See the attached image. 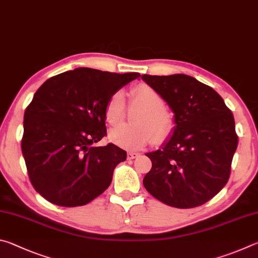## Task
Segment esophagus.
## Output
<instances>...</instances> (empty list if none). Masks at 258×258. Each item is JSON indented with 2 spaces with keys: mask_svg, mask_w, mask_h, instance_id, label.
<instances>
[{
  "mask_svg": "<svg viewBox=\"0 0 258 258\" xmlns=\"http://www.w3.org/2000/svg\"><path fill=\"white\" fill-rule=\"evenodd\" d=\"M139 154H138V153L137 152H128V159L129 160H134V159H136V157L138 156Z\"/></svg>",
  "mask_w": 258,
  "mask_h": 258,
  "instance_id": "1",
  "label": "esophagus"
}]
</instances>
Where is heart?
Returning a JSON list of instances; mask_svg holds the SVG:
<instances>
[{"label":"heart","instance_id":"heart-1","mask_svg":"<svg viewBox=\"0 0 258 258\" xmlns=\"http://www.w3.org/2000/svg\"><path fill=\"white\" fill-rule=\"evenodd\" d=\"M132 102L142 110L135 115V124H120L113 128L110 141L128 150H135L151 142L163 141L173 130V119L164 108L162 97L150 86L141 85L132 92ZM124 113V97L122 92L112 95L105 106V119L110 124L121 121Z\"/></svg>","mask_w":258,"mask_h":258}]
</instances>
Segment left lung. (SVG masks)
Segmentation results:
<instances>
[{"label": "left lung", "instance_id": "obj_1", "mask_svg": "<svg viewBox=\"0 0 258 258\" xmlns=\"http://www.w3.org/2000/svg\"><path fill=\"white\" fill-rule=\"evenodd\" d=\"M174 113V126L160 150L146 153L152 169L144 187L156 200L191 209L213 198L230 177L238 146L231 111L215 90L194 77L143 75Z\"/></svg>", "mask_w": 258, "mask_h": 258}]
</instances>
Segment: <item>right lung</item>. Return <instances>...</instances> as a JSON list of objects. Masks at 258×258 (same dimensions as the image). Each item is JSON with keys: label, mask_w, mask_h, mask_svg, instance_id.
Wrapping results in <instances>:
<instances>
[{"label": "right lung", "mask_w": 258, "mask_h": 258, "mask_svg": "<svg viewBox=\"0 0 258 258\" xmlns=\"http://www.w3.org/2000/svg\"><path fill=\"white\" fill-rule=\"evenodd\" d=\"M139 77L77 68L47 79L35 93L25 111L21 150L30 182L45 200L83 206L108 188L126 152L94 144L106 135L108 99Z\"/></svg>", "instance_id": "1"}]
</instances>
